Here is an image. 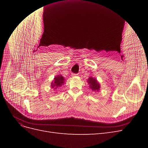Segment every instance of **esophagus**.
I'll list each match as a JSON object with an SVG mask.
<instances>
[{"mask_svg": "<svg viewBox=\"0 0 148 148\" xmlns=\"http://www.w3.org/2000/svg\"><path fill=\"white\" fill-rule=\"evenodd\" d=\"M77 75H78V74H77V73H72V74H71V76H72V77H77Z\"/></svg>", "mask_w": 148, "mask_h": 148, "instance_id": "esophagus-1", "label": "esophagus"}]
</instances>
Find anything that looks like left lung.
Returning <instances> with one entry per match:
<instances>
[{
    "mask_svg": "<svg viewBox=\"0 0 148 148\" xmlns=\"http://www.w3.org/2000/svg\"><path fill=\"white\" fill-rule=\"evenodd\" d=\"M88 82L89 84V86L92 91H98L100 89V84L97 82L96 78L90 77L88 79Z\"/></svg>",
    "mask_w": 148,
    "mask_h": 148,
    "instance_id": "obj_1",
    "label": "left lung"
}]
</instances>
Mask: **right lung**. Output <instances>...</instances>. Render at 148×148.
Listing matches in <instances>:
<instances>
[{"label":"right lung","instance_id":"right-lung-1","mask_svg":"<svg viewBox=\"0 0 148 148\" xmlns=\"http://www.w3.org/2000/svg\"><path fill=\"white\" fill-rule=\"evenodd\" d=\"M64 78L61 75H57L54 78V80L51 83V86L53 89H57L58 87L61 86L64 83Z\"/></svg>","mask_w":148,"mask_h":148}]
</instances>
